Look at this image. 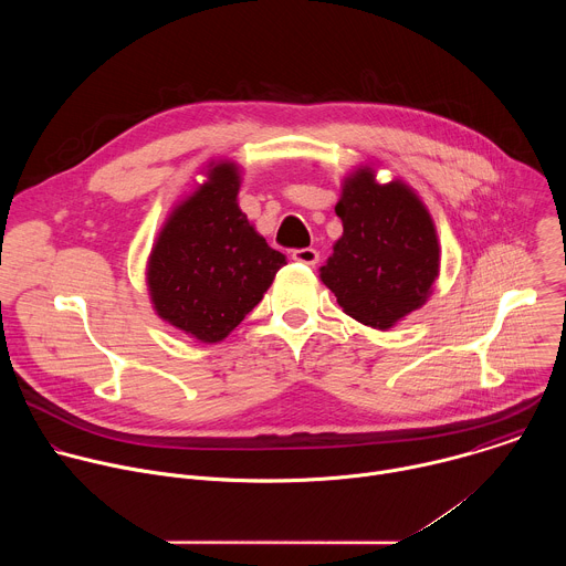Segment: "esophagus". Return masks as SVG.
Here are the masks:
<instances>
[{"label": "esophagus", "instance_id": "esophagus-1", "mask_svg": "<svg viewBox=\"0 0 566 566\" xmlns=\"http://www.w3.org/2000/svg\"><path fill=\"white\" fill-rule=\"evenodd\" d=\"M293 260L297 264H304V266H315L319 255H317L315 249H300V251H293Z\"/></svg>", "mask_w": 566, "mask_h": 566}]
</instances>
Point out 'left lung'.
Here are the masks:
<instances>
[{
  "mask_svg": "<svg viewBox=\"0 0 566 566\" xmlns=\"http://www.w3.org/2000/svg\"><path fill=\"white\" fill-rule=\"evenodd\" d=\"M343 234L319 266L347 315L374 329H391L432 295L441 269L434 219L402 179L378 184L374 166L352 170L336 203Z\"/></svg>",
  "mask_w": 566,
  "mask_h": 566,
  "instance_id": "obj_1",
  "label": "left lung"
}]
</instances>
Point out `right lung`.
I'll use <instances>...</instances> for the list:
<instances>
[{"label": "right lung", "mask_w": 566, "mask_h": 566, "mask_svg": "<svg viewBox=\"0 0 566 566\" xmlns=\"http://www.w3.org/2000/svg\"><path fill=\"white\" fill-rule=\"evenodd\" d=\"M160 226L145 269L154 313L186 336L214 345L264 297L286 255L241 212V168L219 158Z\"/></svg>", "instance_id": "1"}]
</instances>
